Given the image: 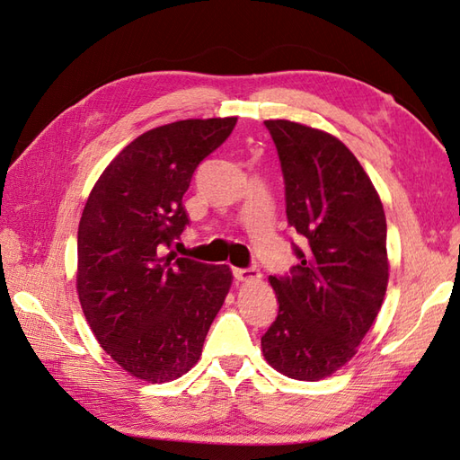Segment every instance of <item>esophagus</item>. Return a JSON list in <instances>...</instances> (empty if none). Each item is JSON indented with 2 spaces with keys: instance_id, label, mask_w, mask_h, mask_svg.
<instances>
[{
  "instance_id": "obj_1",
  "label": "esophagus",
  "mask_w": 460,
  "mask_h": 460,
  "mask_svg": "<svg viewBox=\"0 0 460 460\" xmlns=\"http://www.w3.org/2000/svg\"><path fill=\"white\" fill-rule=\"evenodd\" d=\"M232 275L238 279V281H257V279H260L261 275H260V271H257V269H242V267H234L232 269Z\"/></svg>"
}]
</instances>
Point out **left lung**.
<instances>
[{
  "label": "left lung",
  "instance_id": "1",
  "mask_svg": "<svg viewBox=\"0 0 460 460\" xmlns=\"http://www.w3.org/2000/svg\"><path fill=\"white\" fill-rule=\"evenodd\" d=\"M285 179L287 218L305 248L269 277L279 314L261 338L267 363L285 376L320 380L357 353L388 285L386 218L371 179L332 134L265 120Z\"/></svg>",
  "mask_w": 460,
  "mask_h": 460
}]
</instances>
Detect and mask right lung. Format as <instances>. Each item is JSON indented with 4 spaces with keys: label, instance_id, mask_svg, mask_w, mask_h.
Instances as JSON below:
<instances>
[{
    "label": "right lung",
    "instance_id": "add662e5",
    "mask_svg": "<svg viewBox=\"0 0 460 460\" xmlns=\"http://www.w3.org/2000/svg\"><path fill=\"white\" fill-rule=\"evenodd\" d=\"M236 117L140 134L89 193L77 228V295L101 347L132 376L170 383L197 365L232 285L228 265L167 253L189 224L183 195Z\"/></svg>",
    "mask_w": 460,
    "mask_h": 460
}]
</instances>
